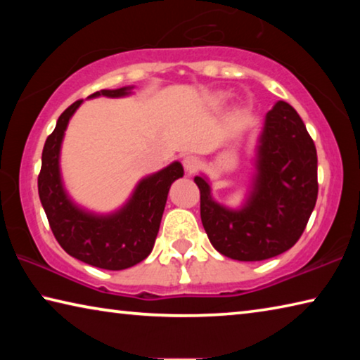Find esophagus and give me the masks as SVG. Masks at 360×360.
Returning a JSON list of instances; mask_svg holds the SVG:
<instances>
[{
	"label": "esophagus",
	"mask_w": 360,
	"mask_h": 360,
	"mask_svg": "<svg viewBox=\"0 0 360 360\" xmlns=\"http://www.w3.org/2000/svg\"><path fill=\"white\" fill-rule=\"evenodd\" d=\"M182 165H184L187 173H195L200 167V158L197 155H187L182 160Z\"/></svg>",
	"instance_id": "obj_1"
}]
</instances>
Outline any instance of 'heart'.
Instances as JSON below:
<instances>
[{
	"label": "heart",
	"instance_id": "obj_1",
	"mask_svg": "<svg viewBox=\"0 0 360 360\" xmlns=\"http://www.w3.org/2000/svg\"><path fill=\"white\" fill-rule=\"evenodd\" d=\"M225 98V94H221V95H217V101H222Z\"/></svg>",
	"mask_w": 360,
	"mask_h": 360
}]
</instances>
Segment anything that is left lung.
Instances as JSON below:
<instances>
[{
  "label": "left lung",
  "mask_w": 360,
  "mask_h": 360,
  "mask_svg": "<svg viewBox=\"0 0 360 360\" xmlns=\"http://www.w3.org/2000/svg\"><path fill=\"white\" fill-rule=\"evenodd\" d=\"M206 235L225 257L255 262L288 251L300 238L318 200V154L303 120L289 103L278 101L265 117L251 195L241 210L211 197L195 176Z\"/></svg>",
  "instance_id": "1"
}]
</instances>
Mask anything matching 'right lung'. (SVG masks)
Returning <instances> with one entry per match:
<instances>
[{
	"label": "right lung",
	"instance_id": "add662e5",
	"mask_svg": "<svg viewBox=\"0 0 360 360\" xmlns=\"http://www.w3.org/2000/svg\"><path fill=\"white\" fill-rule=\"evenodd\" d=\"M130 89L100 90L90 95V98H117L129 95ZM81 103L82 100H77L65 109L57 120L56 130L46 139L38 176L39 200L53 236L66 252L103 270H125L150 254L160 229L168 191L176 179L182 178L184 169L179 162H174L144 178L136 186L129 203L111 216H95L77 208L65 193L58 157L66 125Z\"/></svg>",
	"mask_w": 360,
	"mask_h": 360
}]
</instances>
